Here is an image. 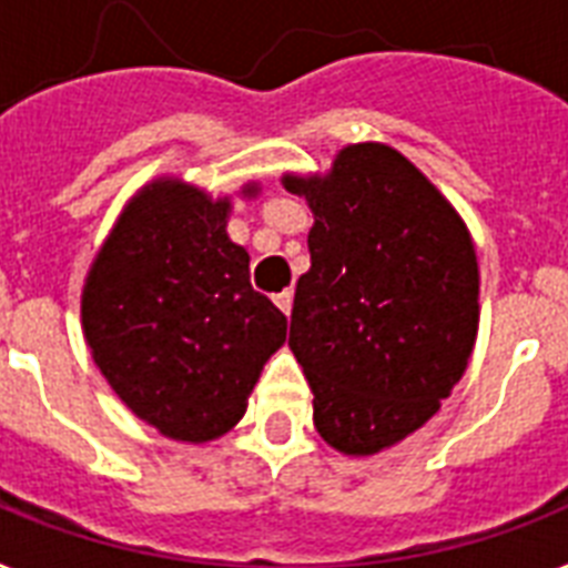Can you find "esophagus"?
I'll use <instances>...</instances> for the list:
<instances>
[{"mask_svg": "<svg viewBox=\"0 0 568 568\" xmlns=\"http://www.w3.org/2000/svg\"><path fill=\"white\" fill-rule=\"evenodd\" d=\"M292 301H294V294L288 292V288H285V292H280V294H274V303H276V306H280V310L285 312V315L292 312Z\"/></svg>", "mask_w": 568, "mask_h": 568, "instance_id": "34e87169", "label": "esophagus"}]
</instances>
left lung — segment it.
<instances>
[{
  "mask_svg": "<svg viewBox=\"0 0 568 568\" xmlns=\"http://www.w3.org/2000/svg\"><path fill=\"white\" fill-rule=\"evenodd\" d=\"M315 214L288 347L315 427L342 454H377L450 395L477 336V256L448 200L383 144L338 153L329 176H285Z\"/></svg>",
  "mask_w": 568,
  "mask_h": 568,
  "instance_id": "1",
  "label": "left lung"
}]
</instances>
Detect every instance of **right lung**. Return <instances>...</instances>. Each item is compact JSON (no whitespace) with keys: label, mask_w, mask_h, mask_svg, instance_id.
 <instances>
[{"label":"right lung","mask_w":568,"mask_h":568,"mask_svg":"<svg viewBox=\"0 0 568 568\" xmlns=\"http://www.w3.org/2000/svg\"><path fill=\"white\" fill-rule=\"evenodd\" d=\"M226 212L230 200L155 182L129 203L84 283L93 363L171 439L230 430L285 342V315L250 285V256L226 235Z\"/></svg>","instance_id":"right-lung-1"}]
</instances>
